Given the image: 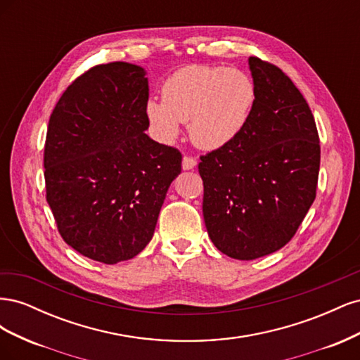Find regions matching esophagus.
<instances>
[{"label":"esophagus","mask_w":360,"mask_h":360,"mask_svg":"<svg viewBox=\"0 0 360 360\" xmlns=\"http://www.w3.org/2000/svg\"><path fill=\"white\" fill-rule=\"evenodd\" d=\"M181 167H183L184 171L193 169L195 167H197V160H195V159L191 158V156H184V158H183V162H181Z\"/></svg>","instance_id":"1"}]
</instances>
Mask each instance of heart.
<instances>
[{
	"instance_id": "b5f03b06",
	"label": "heart",
	"mask_w": 360,
	"mask_h": 360,
	"mask_svg": "<svg viewBox=\"0 0 360 360\" xmlns=\"http://www.w3.org/2000/svg\"><path fill=\"white\" fill-rule=\"evenodd\" d=\"M255 99V84L242 70L188 66L163 82L162 101L150 99L146 115L162 143H174L180 123H188L195 146L217 150L242 134Z\"/></svg>"
}]
</instances>
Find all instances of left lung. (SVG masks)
Returning a JSON list of instances; mask_svg holds the SVG:
<instances>
[{
    "instance_id": "8db88e82",
    "label": "left lung",
    "mask_w": 360,
    "mask_h": 360,
    "mask_svg": "<svg viewBox=\"0 0 360 360\" xmlns=\"http://www.w3.org/2000/svg\"><path fill=\"white\" fill-rule=\"evenodd\" d=\"M257 99L246 127L230 144L201 156L202 214L222 254L255 259L296 234L315 200L320 141L307 101L288 76L248 60Z\"/></svg>"
}]
</instances>
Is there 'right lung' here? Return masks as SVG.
I'll list each match as a JSON object with an SVG mask.
<instances>
[{
  "mask_svg": "<svg viewBox=\"0 0 360 360\" xmlns=\"http://www.w3.org/2000/svg\"><path fill=\"white\" fill-rule=\"evenodd\" d=\"M147 72L130 63L96 66L73 81L49 118L46 200L69 246L115 264L155 234L180 151L146 130Z\"/></svg>",
  "mask_w": 360,
  "mask_h": 360,
  "instance_id": "add662e5",
  "label": "right lung"
}]
</instances>
